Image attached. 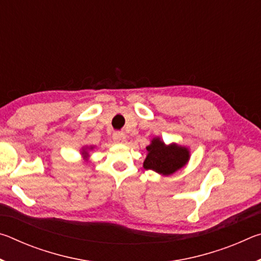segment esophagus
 <instances>
[{
	"mask_svg": "<svg viewBox=\"0 0 261 261\" xmlns=\"http://www.w3.org/2000/svg\"><path fill=\"white\" fill-rule=\"evenodd\" d=\"M113 139L115 143L117 144H124L126 141V136L124 134H122V132H115L113 136Z\"/></svg>",
	"mask_w": 261,
	"mask_h": 261,
	"instance_id": "1",
	"label": "esophagus"
}]
</instances>
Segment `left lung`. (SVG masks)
Instances as JSON below:
<instances>
[{"mask_svg":"<svg viewBox=\"0 0 261 261\" xmlns=\"http://www.w3.org/2000/svg\"><path fill=\"white\" fill-rule=\"evenodd\" d=\"M146 149L147 155L143 167L162 176L173 175L182 169L191 156L189 147L176 143L167 145L160 137H154Z\"/></svg>","mask_w":261,"mask_h":261,"instance_id":"8db88e82","label":"left lung"}]
</instances>
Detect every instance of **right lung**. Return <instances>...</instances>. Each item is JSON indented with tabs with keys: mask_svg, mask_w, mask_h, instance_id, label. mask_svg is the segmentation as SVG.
I'll return each mask as SVG.
<instances>
[{
	"mask_svg": "<svg viewBox=\"0 0 261 261\" xmlns=\"http://www.w3.org/2000/svg\"><path fill=\"white\" fill-rule=\"evenodd\" d=\"M93 148H94V146H84V147H82L81 153H82L84 160H85V161L90 160V151H92Z\"/></svg>",
	"mask_w": 261,
	"mask_h": 261,
	"instance_id": "1",
	"label": "right lung"
}]
</instances>
